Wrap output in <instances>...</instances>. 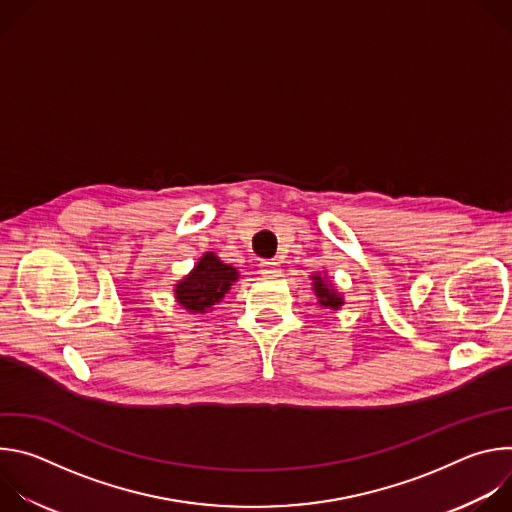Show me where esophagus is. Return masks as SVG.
I'll return each instance as SVG.
<instances>
[{
  "label": "esophagus",
  "mask_w": 512,
  "mask_h": 512,
  "mask_svg": "<svg viewBox=\"0 0 512 512\" xmlns=\"http://www.w3.org/2000/svg\"><path fill=\"white\" fill-rule=\"evenodd\" d=\"M259 271H261V275H265V277H277V275H279V263L273 261V259H263V261L259 263Z\"/></svg>",
  "instance_id": "esophagus-1"
}]
</instances>
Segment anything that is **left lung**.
Returning a JSON list of instances; mask_svg holds the SVG:
<instances>
[{"label": "left lung", "instance_id": "left-lung-1", "mask_svg": "<svg viewBox=\"0 0 512 512\" xmlns=\"http://www.w3.org/2000/svg\"><path fill=\"white\" fill-rule=\"evenodd\" d=\"M316 279V283H314V289H316V296L320 298V304L322 306H330V308H338V306H342L344 302H342V298H338V294L336 291H332V289H328V285L324 283V279L322 277H314Z\"/></svg>", "mask_w": 512, "mask_h": 512}]
</instances>
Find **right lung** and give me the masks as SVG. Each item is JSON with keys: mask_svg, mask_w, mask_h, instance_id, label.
<instances>
[{"mask_svg": "<svg viewBox=\"0 0 512 512\" xmlns=\"http://www.w3.org/2000/svg\"><path fill=\"white\" fill-rule=\"evenodd\" d=\"M237 279V269L206 253L194 271L176 285L178 302L190 312H204L221 300Z\"/></svg>", "mask_w": 512, "mask_h": 512, "instance_id": "right-lung-1", "label": "right lung"}]
</instances>
